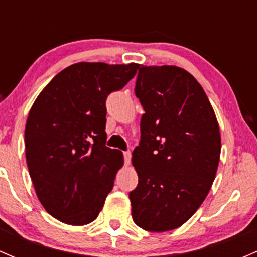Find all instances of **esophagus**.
I'll return each instance as SVG.
<instances>
[{
  "label": "esophagus",
  "mask_w": 257,
  "mask_h": 257,
  "mask_svg": "<svg viewBox=\"0 0 257 257\" xmlns=\"http://www.w3.org/2000/svg\"><path fill=\"white\" fill-rule=\"evenodd\" d=\"M123 155H124V162H125V164H131L132 153L131 152H124Z\"/></svg>",
  "instance_id": "34e87169"
}]
</instances>
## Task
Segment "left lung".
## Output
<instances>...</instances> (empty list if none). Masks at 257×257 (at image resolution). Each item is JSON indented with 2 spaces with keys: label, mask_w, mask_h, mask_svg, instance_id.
Returning a JSON list of instances; mask_svg holds the SVG:
<instances>
[{
  "label": "left lung",
  "mask_w": 257,
  "mask_h": 257,
  "mask_svg": "<svg viewBox=\"0 0 257 257\" xmlns=\"http://www.w3.org/2000/svg\"><path fill=\"white\" fill-rule=\"evenodd\" d=\"M136 95L145 113L132 157L138 174L132 216L147 231H169L209 194L221 150L219 124L203 87L180 67L142 66Z\"/></svg>",
  "instance_id": "obj_1"
}]
</instances>
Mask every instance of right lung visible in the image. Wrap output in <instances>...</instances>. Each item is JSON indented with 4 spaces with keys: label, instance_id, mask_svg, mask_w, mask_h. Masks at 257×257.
I'll return each mask as SVG.
<instances>
[{
    "label": "right lung",
    "instance_id": "obj_1",
    "mask_svg": "<svg viewBox=\"0 0 257 257\" xmlns=\"http://www.w3.org/2000/svg\"><path fill=\"white\" fill-rule=\"evenodd\" d=\"M139 64L79 62L59 72L40 93L25 129L26 160L48 214L74 226L97 219L112 191L123 154L105 147V100Z\"/></svg>",
    "mask_w": 257,
    "mask_h": 257
}]
</instances>
